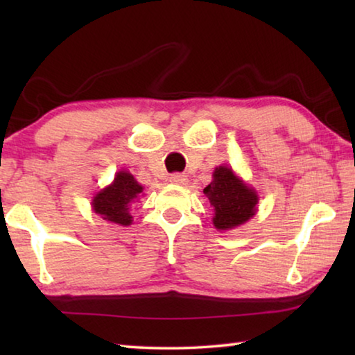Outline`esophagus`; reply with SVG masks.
Here are the masks:
<instances>
[{"mask_svg": "<svg viewBox=\"0 0 355 355\" xmlns=\"http://www.w3.org/2000/svg\"><path fill=\"white\" fill-rule=\"evenodd\" d=\"M169 182L173 184H186L188 178H186V175H183V173H172L169 177Z\"/></svg>", "mask_w": 355, "mask_h": 355, "instance_id": "esophagus-1", "label": "esophagus"}]
</instances>
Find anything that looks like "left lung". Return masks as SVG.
<instances>
[{
	"label": "left lung",
	"instance_id": "obj_1",
	"mask_svg": "<svg viewBox=\"0 0 355 355\" xmlns=\"http://www.w3.org/2000/svg\"><path fill=\"white\" fill-rule=\"evenodd\" d=\"M203 194L214 208L213 224L218 230H230L255 214L258 196L233 173L230 167H218L213 173V182L203 189Z\"/></svg>",
	"mask_w": 355,
	"mask_h": 355
}]
</instances>
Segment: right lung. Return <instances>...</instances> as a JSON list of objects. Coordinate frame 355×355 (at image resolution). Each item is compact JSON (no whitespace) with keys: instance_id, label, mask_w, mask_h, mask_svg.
I'll return each instance as SVG.
<instances>
[{"instance_id":"add662e5","label":"right lung","mask_w":355,"mask_h":355,"mask_svg":"<svg viewBox=\"0 0 355 355\" xmlns=\"http://www.w3.org/2000/svg\"><path fill=\"white\" fill-rule=\"evenodd\" d=\"M142 192V186L128 172H119L114 183L94 197L92 208L105 220L120 225L131 224L130 207Z\"/></svg>"}]
</instances>
